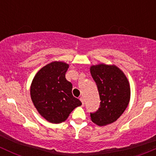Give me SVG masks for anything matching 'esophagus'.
Returning <instances> with one entry per match:
<instances>
[{"label": "esophagus", "mask_w": 156, "mask_h": 156, "mask_svg": "<svg viewBox=\"0 0 156 156\" xmlns=\"http://www.w3.org/2000/svg\"><path fill=\"white\" fill-rule=\"evenodd\" d=\"M80 100L81 101V103H82V105L84 106V98L83 97H80Z\"/></svg>", "instance_id": "esophagus-1"}]
</instances>
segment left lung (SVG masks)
<instances>
[{
    "instance_id": "obj_1",
    "label": "left lung",
    "mask_w": 156,
    "mask_h": 156,
    "mask_svg": "<svg viewBox=\"0 0 156 156\" xmlns=\"http://www.w3.org/2000/svg\"><path fill=\"white\" fill-rule=\"evenodd\" d=\"M100 99V107L90 113L91 120L100 126L115 122L128 106L130 84L122 70L115 66L100 64L90 67Z\"/></svg>"
}]
</instances>
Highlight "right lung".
Masks as SVG:
<instances>
[{
	"instance_id": "obj_1",
	"label": "right lung",
	"mask_w": 156,
	"mask_h": 156,
	"mask_svg": "<svg viewBox=\"0 0 156 156\" xmlns=\"http://www.w3.org/2000/svg\"><path fill=\"white\" fill-rule=\"evenodd\" d=\"M68 64L50 62L41 69L33 78L31 98L38 112L53 124L64 122L81 102L73 97L72 84L66 78Z\"/></svg>"
}]
</instances>
